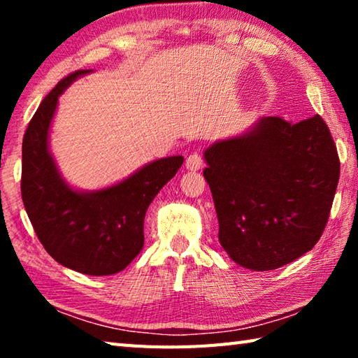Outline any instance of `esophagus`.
Returning <instances> with one entry per match:
<instances>
[{"label": "esophagus", "instance_id": "esophagus-1", "mask_svg": "<svg viewBox=\"0 0 358 358\" xmlns=\"http://www.w3.org/2000/svg\"><path fill=\"white\" fill-rule=\"evenodd\" d=\"M185 164H186L187 171H201V169L203 167V159L199 153H191L186 157Z\"/></svg>", "mask_w": 358, "mask_h": 358}]
</instances>
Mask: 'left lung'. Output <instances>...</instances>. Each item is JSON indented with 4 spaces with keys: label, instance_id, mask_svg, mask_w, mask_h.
Listing matches in <instances>:
<instances>
[{
    "label": "left lung",
    "instance_id": "8db88e82",
    "mask_svg": "<svg viewBox=\"0 0 358 358\" xmlns=\"http://www.w3.org/2000/svg\"><path fill=\"white\" fill-rule=\"evenodd\" d=\"M203 156L217 237L234 262L266 271L313 250L339 180L336 145L320 115L295 124L264 117Z\"/></svg>",
    "mask_w": 358,
    "mask_h": 358
}]
</instances>
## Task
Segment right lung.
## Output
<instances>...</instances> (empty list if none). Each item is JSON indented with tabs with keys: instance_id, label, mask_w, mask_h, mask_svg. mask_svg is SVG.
<instances>
[{
	"instance_id": "1",
	"label": "right lung",
	"mask_w": 358,
	"mask_h": 358,
	"mask_svg": "<svg viewBox=\"0 0 358 358\" xmlns=\"http://www.w3.org/2000/svg\"><path fill=\"white\" fill-rule=\"evenodd\" d=\"M80 69L59 80L41 102L23 136L22 199L45 251L83 275L106 276L126 268L143 248V220L156 194L175 177L183 156L162 157L120 183L76 191L63 180L48 150L58 98Z\"/></svg>"
}]
</instances>
